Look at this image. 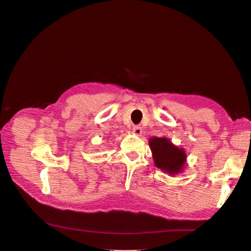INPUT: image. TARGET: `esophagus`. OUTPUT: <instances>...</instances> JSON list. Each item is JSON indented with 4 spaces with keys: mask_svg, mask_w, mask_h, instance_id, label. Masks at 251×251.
Segmentation results:
<instances>
[{
    "mask_svg": "<svg viewBox=\"0 0 251 251\" xmlns=\"http://www.w3.org/2000/svg\"><path fill=\"white\" fill-rule=\"evenodd\" d=\"M142 132H143L142 128L139 127V126H133V128H132V133L133 134H136V136H141Z\"/></svg>",
    "mask_w": 251,
    "mask_h": 251,
    "instance_id": "1",
    "label": "esophagus"
}]
</instances>
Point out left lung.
Masks as SVG:
<instances>
[{
  "label": "left lung",
  "instance_id": "1",
  "mask_svg": "<svg viewBox=\"0 0 251 251\" xmlns=\"http://www.w3.org/2000/svg\"><path fill=\"white\" fill-rule=\"evenodd\" d=\"M149 144L152 153L153 163L158 169L170 176L181 174L187 165V152L166 137L150 138Z\"/></svg>",
  "mask_w": 251,
  "mask_h": 251
}]
</instances>
